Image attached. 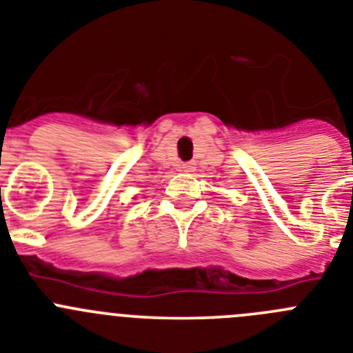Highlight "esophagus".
<instances>
[{
    "instance_id": "obj_1",
    "label": "esophagus",
    "mask_w": 353,
    "mask_h": 353,
    "mask_svg": "<svg viewBox=\"0 0 353 353\" xmlns=\"http://www.w3.org/2000/svg\"><path fill=\"white\" fill-rule=\"evenodd\" d=\"M179 170L183 173H191V171H194V162H183V164H180Z\"/></svg>"
}]
</instances>
